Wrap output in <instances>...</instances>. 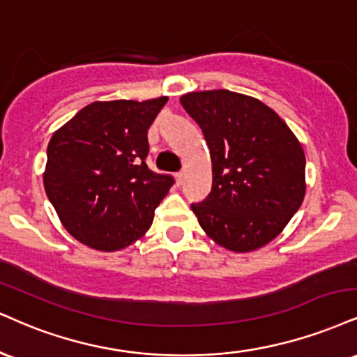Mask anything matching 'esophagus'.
<instances>
[{"label": "esophagus", "instance_id": "obj_1", "mask_svg": "<svg viewBox=\"0 0 357 357\" xmlns=\"http://www.w3.org/2000/svg\"><path fill=\"white\" fill-rule=\"evenodd\" d=\"M184 178H186V173H184V171H179V173H176V183H178V184H183Z\"/></svg>", "mask_w": 357, "mask_h": 357}]
</instances>
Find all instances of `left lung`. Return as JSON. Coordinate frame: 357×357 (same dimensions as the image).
Masks as SVG:
<instances>
[{
	"mask_svg": "<svg viewBox=\"0 0 357 357\" xmlns=\"http://www.w3.org/2000/svg\"><path fill=\"white\" fill-rule=\"evenodd\" d=\"M211 153L213 190L192 204L197 222L227 251L252 252L282 233L306 195V156L264 102L229 89L179 98Z\"/></svg>",
	"mask_w": 357,
	"mask_h": 357,
	"instance_id": "obj_1",
	"label": "left lung"
}]
</instances>
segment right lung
Instances as JSON below:
<instances>
[{
  "instance_id": "add662e5",
  "label": "right lung",
  "mask_w": 357,
  "mask_h": 357,
  "mask_svg": "<svg viewBox=\"0 0 357 357\" xmlns=\"http://www.w3.org/2000/svg\"><path fill=\"white\" fill-rule=\"evenodd\" d=\"M166 101H94L51 136L45 191L64 229L84 246L119 251L151 227L174 183L144 162L148 130Z\"/></svg>"
}]
</instances>
